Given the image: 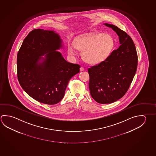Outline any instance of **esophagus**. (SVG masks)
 <instances>
[{
	"mask_svg": "<svg viewBox=\"0 0 156 156\" xmlns=\"http://www.w3.org/2000/svg\"><path fill=\"white\" fill-rule=\"evenodd\" d=\"M80 71H84V69L83 67H81L80 68Z\"/></svg>",
	"mask_w": 156,
	"mask_h": 156,
	"instance_id": "obj_1",
	"label": "esophagus"
}]
</instances>
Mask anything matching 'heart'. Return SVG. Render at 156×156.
<instances>
[{
    "label": "heart",
    "instance_id": "1",
    "mask_svg": "<svg viewBox=\"0 0 156 156\" xmlns=\"http://www.w3.org/2000/svg\"><path fill=\"white\" fill-rule=\"evenodd\" d=\"M112 36L104 33H95L78 37L74 43L68 45V52L71 56L77 54V49L83 51L82 56L87 62L98 64L106 60L115 47Z\"/></svg>",
    "mask_w": 156,
    "mask_h": 156
}]
</instances>
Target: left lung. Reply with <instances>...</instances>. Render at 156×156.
<instances>
[{
  "label": "left lung",
  "mask_w": 156,
  "mask_h": 156,
  "mask_svg": "<svg viewBox=\"0 0 156 156\" xmlns=\"http://www.w3.org/2000/svg\"><path fill=\"white\" fill-rule=\"evenodd\" d=\"M119 36L120 45L106 60L88 69L90 94L99 104H111L126 94L136 71L137 54L132 39L115 25L104 23Z\"/></svg>",
  "instance_id": "1"
}]
</instances>
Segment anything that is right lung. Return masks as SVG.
Wrapping results in <instances>:
<instances>
[{
  "label": "right lung",
  "instance_id": "1",
  "mask_svg": "<svg viewBox=\"0 0 156 156\" xmlns=\"http://www.w3.org/2000/svg\"><path fill=\"white\" fill-rule=\"evenodd\" d=\"M62 39L53 30L37 29L25 38L17 54L20 84L31 98L43 104L55 105L63 98L69 80L80 66L69 63L60 52ZM45 54L44 58L41 57Z\"/></svg>",
  "mask_w": 156,
  "mask_h": 156
}]
</instances>
